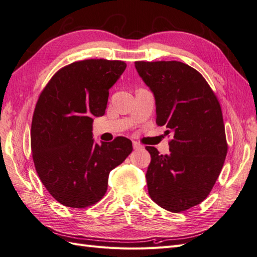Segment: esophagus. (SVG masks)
Masks as SVG:
<instances>
[{
    "label": "esophagus",
    "instance_id": "esophagus-1",
    "mask_svg": "<svg viewBox=\"0 0 257 257\" xmlns=\"http://www.w3.org/2000/svg\"><path fill=\"white\" fill-rule=\"evenodd\" d=\"M133 148L135 150H139V149H143L144 146L142 144H139L137 142H133Z\"/></svg>",
    "mask_w": 257,
    "mask_h": 257
}]
</instances>
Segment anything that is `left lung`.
<instances>
[{
  "mask_svg": "<svg viewBox=\"0 0 257 257\" xmlns=\"http://www.w3.org/2000/svg\"><path fill=\"white\" fill-rule=\"evenodd\" d=\"M157 104V124L174 134L168 155H151L146 179L151 199L172 212L200 204L211 192L227 154L219 99L199 72L178 61H136Z\"/></svg>",
  "mask_w": 257,
  "mask_h": 257,
  "instance_id": "1",
  "label": "left lung"
}]
</instances>
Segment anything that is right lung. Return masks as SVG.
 <instances>
[{
    "instance_id": "right-lung-1",
    "label": "right lung",
    "mask_w": 257,
    "mask_h": 257,
    "mask_svg": "<svg viewBox=\"0 0 257 257\" xmlns=\"http://www.w3.org/2000/svg\"><path fill=\"white\" fill-rule=\"evenodd\" d=\"M119 60L89 59L60 68L43 89L31 126L36 173L50 195L66 207L96 204L108 177L133 150L130 139L94 144L92 116L103 115L109 89L124 72Z\"/></svg>"
}]
</instances>
